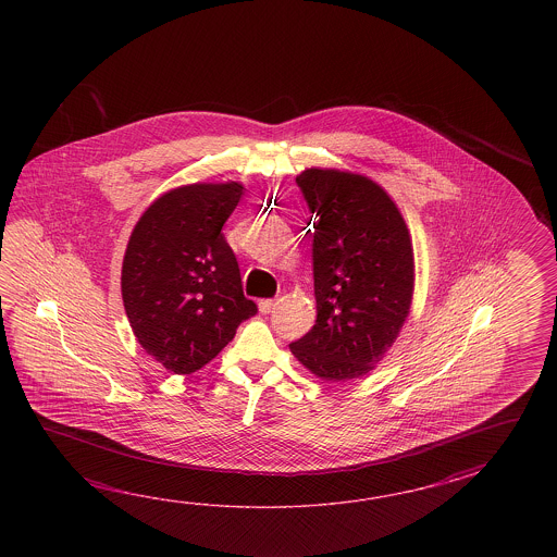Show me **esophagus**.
I'll list each match as a JSON object with an SVG mask.
<instances>
[{
    "label": "esophagus",
    "instance_id": "1",
    "mask_svg": "<svg viewBox=\"0 0 557 557\" xmlns=\"http://www.w3.org/2000/svg\"><path fill=\"white\" fill-rule=\"evenodd\" d=\"M274 307H276V298H262L261 302H259V310H261L262 314L273 312Z\"/></svg>",
    "mask_w": 557,
    "mask_h": 557
}]
</instances>
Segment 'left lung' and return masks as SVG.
Segmentation results:
<instances>
[{"label": "left lung", "instance_id": "left-lung-1", "mask_svg": "<svg viewBox=\"0 0 557 557\" xmlns=\"http://www.w3.org/2000/svg\"><path fill=\"white\" fill-rule=\"evenodd\" d=\"M296 185L314 214L317 324L290 350L320 379L364 376L410 312L414 252L408 226L386 190L362 175L312 166Z\"/></svg>", "mask_w": 557, "mask_h": 557}]
</instances>
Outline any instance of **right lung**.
I'll return each mask as SVG.
<instances>
[{
  "instance_id": "1",
  "label": "right lung",
  "mask_w": 557,
  "mask_h": 557,
  "mask_svg": "<svg viewBox=\"0 0 557 557\" xmlns=\"http://www.w3.org/2000/svg\"><path fill=\"white\" fill-rule=\"evenodd\" d=\"M240 197L235 181L185 185L159 197L131 233L125 312L145 352L175 374L201 370L257 314L221 233Z\"/></svg>"
}]
</instances>
